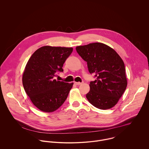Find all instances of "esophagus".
Masks as SVG:
<instances>
[{
    "mask_svg": "<svg viewBox=\"0 0 149 149\" xmlns=\"http://www.w3.org/2000/svg\"><path fill=\"white\" fill-rule=\"evenodd\" d=\"M83 83H80V82H74V84L75 85H79L82 84Z\"/></svg>",
    "mask_w": 149,
    "mask_h": 149,
    "instance_id": "esophagus-1",
    "label": "esophagus"
}]
</instances>
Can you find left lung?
Here are the masks:
<instances>
[{"instance_id": "left-lung-1", "label": "left lung", "mask_w": 149, "mask_h": 149, "mask_svg": "<svg viewBox=\"0 0 149 149\" xmlns=\"http://www.w3.org/2000/svg\"><path fill=\"white\" fill-rule=\"evenodd\" d=\"M76 49L87 62L89 73L96 74V80L90 83L89 92L86 95L89 102L100 109L115 106L127 85L121 57L114 49L102 43L78 46Z\"/></svg>"}]
</instances>
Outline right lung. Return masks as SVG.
Listing matches in <instances>:
<instances>
[{
	"instance_id": "right-lung-1",
	"label": "right lung",
	"mask_w": 149,
	"mask_h": 149,
	"mask_svg": "<svg viewBox=\"0 0 149 149\" xmlns=\"http://www.w3.org/2000/svg\"><path fill=\"white\" fill-rule=\"evenodd\" d=\"M72 47L44 46L30 57L25 66L22 83L33 104L45 112H52L61 106L73 83L54 79L57 71L63 72L65 60Z\"/></svg>"
}]
</instances>
